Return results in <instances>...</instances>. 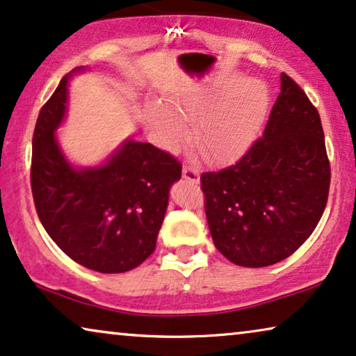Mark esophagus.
<instances>
[{
	"mask_svg": "<svg viewBox=\"0 0 356 356\" xmlns=\"http://www.w3.org/2000/svg\"><path fill=\"white\" fill-rule=\"evenodd\" d=\"M182 177H184L185 180H188V182L198 184V180H200V171H198L197 168L184 166V169H182Z\"/></svg>",
	"mask_w": 356,
	"mask_h": 356,
	"instance_id": "esophagus-1",
	"label": "esophagus"
}]
</instances>
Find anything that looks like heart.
Masks as SVG:
<instances>
[{
	"label": "heart",
	"instance_id": "obj_1",
	"mask_svg": "<svg viewBox=\"0 0 356 356\" xmlns=\"http://www.w3.org/2000/svg\"><path fill=\"white\" fill-rule=\"evenodd\" d=\"M271 97L261 80L232 77L209 88L192 90L171 99V106L154 103L148 122L164 147L192 138L209 164H230L247 154L266 122Z\"/></svg>",
	"mask_w": 356,
	"mask_h": 356
}]
</instances>
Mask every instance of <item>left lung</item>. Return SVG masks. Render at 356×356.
<instances>
[{"mask_svg":"<svg viewBox=\"0 0 356 356\" xmlns=\"http://www.w3.org/2000/svg\"><path fill=\"white\" fill-rule=\"evenodd\" d=\"M214 247L245 268L271 266L303 245L327 203L330 166L316 108L280 74L263 137L234 166L202 174Z\"/></svg>","mask_w":356,"mask_h":356,"instance_id":"left-lung-1","label":"left lung"}]
</instances>
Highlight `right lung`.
Wrapping results in <instances>:
<instances>
[{"label":"right lung","mask_w":356,"mask_h":356,"mask_svg":"<svg viewBox=\"0 0 356 356\" xmlns=\"http://www.w3.org/2000/svg\"><path fill=\"white\" fill-rule=\"evenodd\" d=\"M67 74L38 114L32 140V193L53 242L82 266L126 273L154 252L169 188L182 176L176 158L152 143L124 140L98 166L77 168L56 138L67 111Z\"/></svg>","instance_id":"add662e5"}]
</instances>
